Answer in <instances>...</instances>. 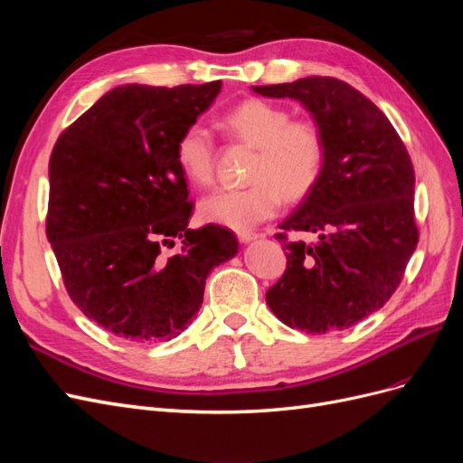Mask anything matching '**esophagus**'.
<instances>
[{"label":"esophagus","mask_w":463,"mask_h":463,"mask_svg":"<svg viewBox=\"0 0 463 463\" xmlns=\"http://www.w3.org/2000/svg\"><path fill=\"white\" fill-rule=\"evenodd\" d=\"M237 240H240L241 243L255 241V240H259V233H257V232H247V230H243V232H237Z\"/></svg>","instance_id":"34e87169"}]
</instances>
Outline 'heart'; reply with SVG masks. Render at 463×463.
I'll return each mask as SVG.
<instances>
[{"label": "heart", "instance_id": "1", "mask_svg": "<svg viewBox=\"0 0 463 463\" xmlns=\"http://www.w3.org/2000/svg\"><path fill=\"white\" fill-rule=\"evenodd\" d=\"M222 125L233 138L257 148L249 167L250 185L220 189L199 203L203 220L233 230H247L272 218L282 194L289 201L309 194L325 167L326 146L318 125L311 119H291L289 109L259 98L232 108ZM179 170L194 185L214 181V138L203 123H191L175 145Z\"/></svg>", "mask_w": 463, "mask_h": 463}]
</instances>
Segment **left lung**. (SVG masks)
<instances>
[{
  "label": "left lung",
  "instance_id": "8db88e82",
  "mask_svg": "<svg viewBox=\"0 0 463 463\" xmlns=\"http://www.w3.org/2000/svg\"><path fill=\"white\" fill-rule=\"evenodd\" d=\"M253 90L301 102L326 146L317 185L279 223L276 240L288 269L266 291V303L289 328L345 330L392 298L419 241L411 158L383 111L340 79L307 77ZM288 231L317 232L319 241L289 242Z\"/></svg>",
  "mask_w": 463,
  "mask_h": 463
}]
</instances>
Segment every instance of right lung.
<instances>
[{"label": "right lung", "mask_w": 463, "mask_h": 463, "mask_svg": "<svg viewBox=\"0 0 463 463\" xmlns=\"http://www.w3.org/2000/svg\"><path fill=\"white\" fill-rule=\"evenodd\" d=\"M220 89H111L52 150L46 235L65 289L119 338H175L199 313L210 270L237 253L232 230L187 228L193 203L175 160L179 135Z\"/></svg>", "instance_id": "add662e5"}]
</instances>
